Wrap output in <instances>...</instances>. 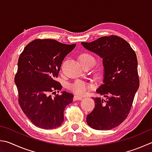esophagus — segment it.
<instances>
[{"label":"esophagus","mask_w":152,"mask_h":152,"mask_svg":"<svg viewBox=\"0 0 152 152\" xmlns=\"http://www.w3.org/2000/svg\"><path fill=\"white\" fill-rule=\"evenodd\" d=\"M82 99H83V98L80 97V96H77V95L74 96V98H73V100L74 101H76V100H82Z\"/></svg>","instance_id":"obj_1"}]
</instances>
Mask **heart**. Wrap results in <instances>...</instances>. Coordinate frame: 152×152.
<instances>
[{"mask_svg": "<svg viewBox=\"0 0 152 152\" xmlns=\"http://www.w3.org/2000/svg\"><path fill=\"white\" fill-rule=\"evenodd\" d=\"M80 61L82 65H86L89 64H95L96 60L92 55L88 53H84L80 56ZM92 87V84L80 80H76L72 83L68 85L69 90L78 95H84L87 91Z\"/></svg>", "mask_w": 152, "mask_h": 152, "instance_id": "b5f03b06", "label": "heart"}]
</instances>
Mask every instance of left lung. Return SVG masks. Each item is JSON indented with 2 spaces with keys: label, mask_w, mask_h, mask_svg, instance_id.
I'll return each mask as SVG.
<instances>
[{
  "label": "left lung",
  "mask_w": 152,
  "mask_h": 152,
  "mask_svg": "<svg viewBox=\"0 0 152 152\" xmlns=\"http://www.w3.org/2000/svg\"><path fill=\"white\" fill-rule=\"evenodd\" d=\"M103 60V83L96 90L106 99L92 98L95 107L87 115L88 126L98 130L115 128L126 119L140 86L136 54L129 44L118 36L81 42Z\"/></svg>",
  "instance_id": "obj_1"
}]
</instances>
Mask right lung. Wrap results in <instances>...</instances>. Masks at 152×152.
I'll list each match as a JSON object with an SVG mask.
<instances>
[{
    "label": "right lung",
    "instance_id": "1",
    "mask_svg": "<svg viewBox=\"0 0 152 152\" xmlns=\"http://www.w3.org/2000/svg\"><path fill=\"white\" fill-rule=\"evenodd\" d=\"M53 39H36L20 54L15 82L18 103L31 122L38 128H56L64 122V110L73 101V94L62 92L52 98L50 92L61 90L56 80L62 61L75 48Z\"/></svg>",
    "mask_w": 152,
    "mask_h": 152
}]
</instances>
